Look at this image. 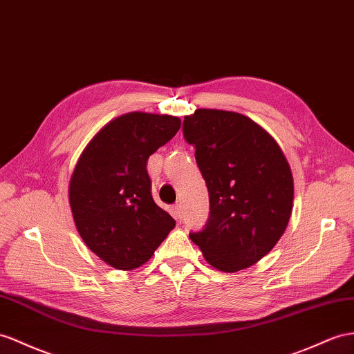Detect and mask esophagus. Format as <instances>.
I'll use <instances>...</instances> for the list:
<instances>
[{
    "label": "esophagus",
    "instance_id": "1",
    "mask_svg": "<svg viewBox=\"0 0 354 354\" xmlns=\"http://www.w3.org/2000/svg\"><path fill=\"white\" fill-rule=\"evenodd\" d=\"M171 214H174V216H175V220H180L183 218V207H180V205L178 203V205H175L174 207H171Z\"/></svg>",
    "mask_w": 354,
    "mask_h": 354
}]
</instances>
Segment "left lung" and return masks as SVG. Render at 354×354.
I'll use <instances>...</instances> for the list:
<instances>
[{"label": "left lung", "mask_w": 354, "mask_h": 354, "mask_svg": "<svg viewBox=\"0 0 354 354\" xmlns=\"http://www.w3.org/2000/svg\"><path fill=\"white\" fill-rule=\"evenodd\" d=\"M184 138L209 192L211 214L189 233L205 260L223 272L250 268L277 245L293 207V175L279 145L251 118L197 109L184 118Z\"/></svg>", "instance_id": "obj_1"}]
</instances>
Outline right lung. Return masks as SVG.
Returning <instances> with one entry per match:
<instances>
[{
	"label": "right lung",
	"mask_w": 354,
	"mask_h": 354,
	"mask_svg": "<svg viewBox=\"0 0 354 354\" xmlns=\"http://www.w3.org/2000/svg\"><path fill=\"white\" fill-rule=\"evenodd\" d=\"M179 129L178 116L130 112L107 122L80 153L68 184L71 214L86 247L109 266L145 265L175 227L151 196L147 161Z\"/></svg>",
	"instance_id": "1"
}]
</instances>
